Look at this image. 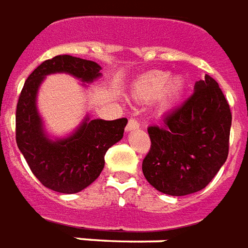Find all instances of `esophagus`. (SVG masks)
<instances>
[{
    "instance_id": "1",
    "label": "esophagus",
    "mask_w": 248,
    "mask_h": 248,
    "mask_svg": "<svg viewBox=\"0 0 248 248\" xmlns=\"http://www.w3.org/2000/svg\"><path fill=\"white\" fill-rule=\"evenodd\" d=\"M137 129H139V122L135 118H130L126 124V131H134Z\"/></svg>"
}]
</instances>
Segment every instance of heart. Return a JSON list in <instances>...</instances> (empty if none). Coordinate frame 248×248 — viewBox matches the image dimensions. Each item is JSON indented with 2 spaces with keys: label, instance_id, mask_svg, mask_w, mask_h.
Returning a JSON list of instances; mask_svg holds the SVG:
<instances>
[{
  "label": "heart",
  "instance_id": "b5f03b06",
  "mask_svg": "<svg viewBox=\"0 0 248 248\" xmlns=\"http://www.w3.org/2000/svg\"><path fill=\"white\" fill-rule=\"evenodd\" d=\"M170 73L167 71H150L134 82V96L140 100H152L159 96L163 106H170L175 104L183 94L185 88L184 78L181 76L170 78Z\"/></svg>",
  "mask_w": 248,
  "mask_h": 248
}]
</instances>
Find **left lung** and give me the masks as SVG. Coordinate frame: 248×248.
<instances>
[{"label":"left lung","mask_w":248,"mask_h":248,"mask_svg":"<svg viewBox=\"0 0 248 248\" xmlns=\"http://www.w3.org/2000/svg\"><path fill=\"white\" fill-rule=\"evenodd\" d=\"M232 111L218 82L209 75L193 94L147 129L151 147L143 175L161 193L185 196L203 189L229 155Z\"/></svg>","instance_id":"left-lung-1"}]
</instances>
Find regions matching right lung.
I'll use <instances>...</instances> for the list:
<instances>
[{
	"mask_svg": "<svg viewBox=\"0 0 248 248\" xmlns=\"http://www.w3.org/2000/svg\"><path fill=\"white\" fill-rule=\"evenodd\" d=\"M100 65L92 60L58 55L32 71L18 98L16 146L36 179L59 193H78L96 180L105 166L106 151L124 137L127 119L87 117L71 137L51 140L43 131L36 93L43 78L51 73H69L81 81L92 82L100 78Z\"/></svg>",
	"mask_w": 248,
	"mask_h": 248,
	"instance_id": "add662e5",
	"label": "right lung"
}]
</instances>
